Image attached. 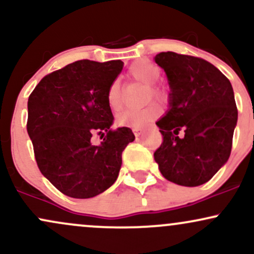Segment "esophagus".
Listing matches in <instances>:
<instances>
[{
  "instance_id": "1",
  "label": "esophagus",
  "mask_w": 254,
  "mask_h": 254,
  "mask_svg": "<svg viewBox=\"0 0 254 254\" xmlns=\"http://www.w3.org/2000/svg\"><path fill=\"white\" fill-rule=\"evenodd\" d=\"M132 131H133V133H135V136H136V137H138L139 135H141L142 129H141V127H133Z\"/></svg>"
}]
</instances>
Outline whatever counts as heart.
Listing matches in <instances>:
<instances>
[{
	"instance_id": "heart-1",
	"label": "heart",
	"mask_w": 254,
	"mask_h": 254,
	"mask_svg": "<svg viewBox=\"0 0 254 254\" xmlns=\"http://www.w3.org/2000/svg\"><path fill=\"white\" fill-rule=\"evenodd\" d=\"M127 74L132 80L147 84V101L153 98L165 101L167 99V90L161 84L156 83L161 70L157 65L148 60H138L133 62L127 69ZM107 105L112 111H119L123 107L124 97L122 84L118 78L110 83L106 94ZM161 115V109L156 104H150L141 110H127L118 115L117 123L121 127H143Z\"/></svg>"
}]
</instances>
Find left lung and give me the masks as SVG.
Instances as JSON below:
<instances>
[{
    "instance_id": "8db88e82",
    "label": "left lung",
    "mask_w": 254,
    "mask_h": 254,
    "mask_svg": "<svg viewBox=\"0 0 254 254\" xmlns=\"http://www.w3.org/2000/svg\"><path fill=\"white\" fill-rule=\"evenodd\" d=\"M155 62L166 71L171 93L170 110L156 122L164 141L154 159L170 182L199 186L216 174L232 151L238 122L232 84L203 58L167 51L156 55Z\"/></svg>"
}]
</instances>
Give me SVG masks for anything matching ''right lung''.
<instances>
[{
	"instance_id": "1",
	"label": "right lung",
	"mask_w": 254,
	"mask_h": 254,
	"mask_svg": "<svg viewBox=\"0 0 254 254\" xmlns=\"http://www.w3.org/2000/svg\"><path fill=\"white\" fill-rule=\"evenodd\" d=\"M122 61L81 60L44 76L28 98L27 132L38 167L57 190L92 198L113 185L122 153L135 139L130 127L113 130L107 105L110 83ZM103 138L91 144L92 135Z\"/></svg>"
}]
</instances>
